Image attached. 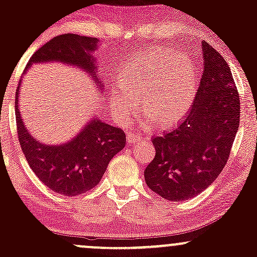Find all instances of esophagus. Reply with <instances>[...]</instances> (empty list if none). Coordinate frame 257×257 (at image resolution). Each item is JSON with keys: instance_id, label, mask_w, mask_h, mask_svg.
Listing matches in <instances>:
<instances>
[{"instance_id": "obj_1", "label": "esophagus", "mask_w": 257, "mask_h": 257, "mask_svg": "<svg viewBox=\"0 0 257 257\" xmlns=\"http://www.w3.org/2000/svg\"><path fill=\"white\" fill-rule=\"evenodd\" d=\"M140 139L141 138L139 137V135H134V134H131V133H129V134L126 135V143H128L129 145H133V144L140 141Z\"/></svg>"}]
</instances>
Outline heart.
<instances>
[{"instance_id": "heart-1", "label": "heart", "mask_w": 257, "mask_h": 257, "mask_svg": "<svg viewBox=\"0 0 257 257\" xmlns=\"http://www.w3.org/2000/svg\"><path fill=\"white\" fill-rule=\"evenodd\" d=\"M196 67L191 59L169 49H150L133 58L108 94L112 117L123 124L143 100L147 123L173 126L185 118L196 98Z\"/></svg>"}]
</instances>
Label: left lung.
<instances>
[{
  "mask_svg": "<svg viewBox=\"0 0 257 257\" xmlns=\"http://www.w3.org/2000/svg\"><path fill=\"white\" fill-rule=\"evenodd\" d=\"M203 73L190 113L173 132L152 139L147 186L168 200L190 199L222 172L239 126L240 102L229 66L202 42Z\"/></svg>",
  "mask_w": 257,
  "mask_h": 257,
  "instance_id": "left-lung-1",
  "label": "left lung"
}]
</instances>
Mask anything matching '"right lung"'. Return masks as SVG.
<instances>
[{"label": "right lung", "instance_id": "add662e5", "mask_svg": "<svg viewBox=\"0 0 257 257\" xmlns=\"http://www.w3.org/2000/svg\"><path fill=\"white\" fill-rule=\"evenodd\" d=\"M99 40L94 37L65 34L54 37L32 55L26 70L34 64L60 63L79 69L93 79L98 90L104 91L98 73L96 58ZM19 88L17 89L16 117L18 138L29 166L48 188L64 196H77L99 184L114 155L124 149L125 135L91 117L72 139L60 145L44 144L32 137L25 126L19 110Z\"/></svg>", "mask_w": 257, "mask_h": 257}]
</instances>
